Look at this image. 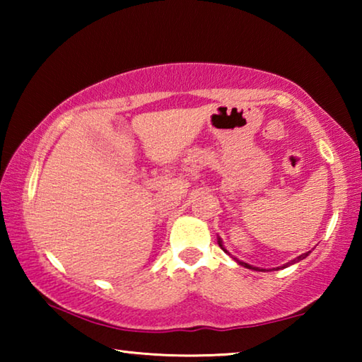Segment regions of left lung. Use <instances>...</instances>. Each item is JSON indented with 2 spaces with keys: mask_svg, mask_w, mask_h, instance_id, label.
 <instances>
[{
  "mask_svg": "<svg viewBox=\"0 0 362 362\" xmlns=\"http://www.w3.org/2000/svg\"><path fill=\"white\" fill-rule=\"evenodd\" d=\"M220 244V243H218ZM220 247H222V244H220ZM306 255H308V252H306V254H302V255H298L297 257V259L296 260H292V262H289V263H287V265H291V263H296V262H298V260H302V259H305V257ZM241 263V265H244V267H246V268H252V269H259V268H255V267H250V265H247V263H244V262H240ZM286 267V265H284ZM283 267V268H284Z\"/></svg>",
  "mask_w": 362,
  "mask_h": 362,
  "instance_id": "left-lung-1",
  "label": "left lung"
}]
</instances>
